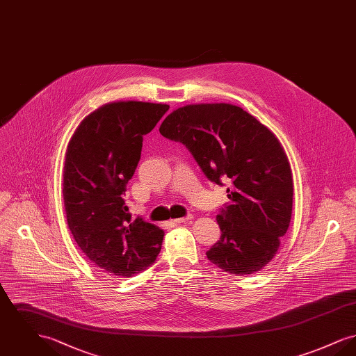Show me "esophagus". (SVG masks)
Here are the masks:
<instances>
[{"label":"esophagus","instance_id":"34e87169","mask_svg":"<svg viewBox=\"0 0 356 356\" xmlns=\"http://www.w3.org/2000/svg\"><path fill=\"white\" fill-rule=\"evenodd\" d=\"M193 219V216L189 213V215H186L184 218H180V219H175V220H172L173 224H181V222H186V221L192 220Z\"/></svg>","mask_w":356,"mask_h":356}]
</instances>
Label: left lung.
Returning <instances> with one entry per match:
<instances>
[{"instance_id":"1","label":"left lung","mask_w":356,"mask_h":356,"mask_svg":"<svg viewBox=\"0 0 356 356\" xmlns=\"http://www.w3.org/2000/svg\"><path fill=\"white\" fill-rule=\"evenodd\" d=\"M160 134L181 143L205 177L228 186L216 220L221 236L207 257L220 270L251 275L272 260L289 227L293 184L279 140L252 115L231 104L179 108Z\"/></svg>"}]
</instances>
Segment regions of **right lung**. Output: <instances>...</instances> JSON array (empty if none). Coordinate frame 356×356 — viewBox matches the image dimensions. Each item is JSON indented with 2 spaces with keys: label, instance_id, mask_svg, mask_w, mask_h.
Listing matches in <instances>:
<instances>
[{
  "label": "right lung",
  "instance_id": "1",
  "mask_svg": "<svg viewBox=\"0 0 356 356\" xmlns=\"http://www.w3.org/2000/svg\"><path fill=\"white\" fill-rule=\"evenodd\" d=\"M170 105L105 104L86 116L69 141L64 204L69 229L86 257L112 276L152 266L164 231L131 213L122 199L140 161L143 138Z\"/></svg>",
  "mask_w": 356,
  "mask_h": 356
}]
</instances>
